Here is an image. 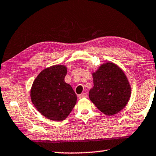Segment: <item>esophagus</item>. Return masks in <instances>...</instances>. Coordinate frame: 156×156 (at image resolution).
<instances>
[{
    "label": "esophagus",
    "mask_w": 156,
    "mask_h": 156,
    "mask_svg": "<svg viewBox=\"0 0 156 156\" xmlns=\"http://www.w3.org/2000/svg\"><path fill=\"white\" fill-rule=\"evenodd\" d=\"M87 97V93L84 92V93H82V94H81L80 96H79V98L82 99V98H85V97Z\"/></svg>",
    "instance_id": "esophagus-1"
}]
</instances>
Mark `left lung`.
I'll return each mask as SVG.
<instances>
[{"mask_svg":"<svg viewBox=\"0 0 156 156\" xmlns=\"http://www.w3.org/2000/svg\"><path fill=\"white\" fill-rule=\"evenodd\" d=\"M93 75V87L89 97L99 111L112 115L126 106L131 94V87L126 76L117 65L102 64Z\"/></svg>","mask_w":156,"mask_h":156,"instance_id":"1","label":"left lung"}]
</instances>
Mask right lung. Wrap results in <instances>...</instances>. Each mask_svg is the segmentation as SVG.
<instances>
[{"label": "right lung", "instance_id": "1", "mask_svg": "<svg viewBox=\"0 0 156 156\" xmlns=\"http://www.w3.org/2000/svg\"><path fill=\"white\" fill-rule=\"evenodd\" d=\"M67 70L63 65H55L43 71L35 79L31 99L42 115L54 121L66 119L76 105L77 96L65 83Z\"/></svg>", "mask_w": 156, "mask_h": 156}]
</instances>
